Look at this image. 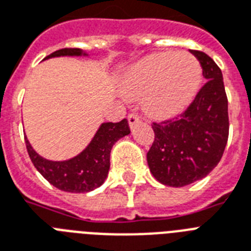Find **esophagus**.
<instances>
[{"label": "esophagus", "mask_w": 251, "mask_h": 251, "mask_svg": "<svg viewBox=\"0 0 251 251\" xmlns=\"http://www.w3.org/2000/svg\"><path fill=\"white\" fill-rule=\"evenodd\" d=\"M141 122V118L137 115V114L135 113H131L129 115H128V123H129V127H133V126H136L137 123H140Z\"/></svg>", "instance_id": "1"}]
</instances>
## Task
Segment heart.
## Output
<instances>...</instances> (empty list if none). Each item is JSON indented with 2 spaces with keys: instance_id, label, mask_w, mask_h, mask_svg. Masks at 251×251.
I'll list each match as a JSON object with an SVG mask.
<instances>
[{
  "instance_id": "obj_1",
  "label": "heart",
  "mask_w": 251,
  "mask_h": 251,
  "mask_svg": "<svg viewBox=\"0 0 251 251\" xmlns=\"http://www.w3.org/2000/svg\"><path fill=\"white\" fill-rule=\"evenodd\" d=\"M201 79V63L193 54L157 53L128 70L122 91L127 98L144 96V107L150 115L171 118L192 102Z\"/></svg>"
}]
</instances>
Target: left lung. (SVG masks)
Returning a JSON list of instances; mask_svg holds the SVG:
<instances>
[{
	"instance_id": "left-lung-1",
	"label": "left lung",
	"mask_w": 251,
	"mask_h": 251,
	"mask_svg": "<svg viewBox=\"0 0 251 251\" xmlns=\"http://www.w3.org/2000/svg\"><path fill=\"white\" fill-rule=\"evenodd\" d=\"M190 53L201 63L207 81L184 113L153 122L154 141L146 154L150 172L168 186L188 185L208 175L223 157L229 133L222 71L203 51Z\"/></svg>"
}]
</instances>
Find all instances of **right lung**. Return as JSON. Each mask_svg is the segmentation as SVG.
I'll return each instance as SVG.
<instances>
[{
	"instance_id": "obj_1",
	"label": "right lung",
	"mask_w": 251,
	"mask_h": 251,
	"mask_svg": "<svg viewBox=\"0 0 251 251\" xmlns=\"http://www.w3.org/2000/svg\"><path fill=\"white\" fill-rule=\"evenodd\" d=\"M77 48H65L54 51L45 58L63 55H81ZM127 119L118 123H102L97 133L85 149L76 157L63 162L44 159L32 149L25 137L28 155L37 171L55 188L71 193H85L101 186L107 177L110 168L111 148L119 138L129 135Z\"/></svg>"
}]
</instances>
